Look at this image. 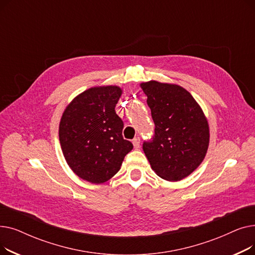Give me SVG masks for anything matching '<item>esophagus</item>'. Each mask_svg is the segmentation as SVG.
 Listing matches in <instances>:
<instances>
[{
  "instance_id": "1",
  "label": "esophagus",
  "mask_w": 255,
  "mask_h": 255,
  "mask_svg": "<svg viewBox=\"0 0 255 255\" xmlns=\"http://www.w3.org/2000/svg\"><path fill=\"white\" fill-rule=\"evenodd\" d=\"M132 143H133V145H134L135 149H138L139 146H140V138L138 136L134 137V138L132 139Z\"/></svg>"
}]
</instances>
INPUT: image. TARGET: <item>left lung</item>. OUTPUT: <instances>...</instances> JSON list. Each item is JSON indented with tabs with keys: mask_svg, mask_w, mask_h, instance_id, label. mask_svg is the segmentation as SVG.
<instances>
[{
	"mask_svg": "<svg viewBox=\"0 0 255 255\" xmlns=\"http://www.w3.org/2000/svg\"><path fill=\"white\" fill-rule=\"evenodd\" d=\"M155 124L142 143L152 169L167 181H180L203 162L209 146L208 121L184 88L151 80L140 85Z\"/></svg>",
	"mask_w": 255,
	"mask_h": 255,
	"instance_id": "left-lung-1",
	"label": "left lung"
}]
</instances>
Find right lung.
<instances>
[{"mask_svg":"<svg viewBox=\"0 0 255 255\" xmlns=\"http://www.w3.org/2000/svg\"><path fill=\"white\" fill-rule=\"evenodd\" d=\"M121 94L116 86L91 88L75 97L62 116L59 137L64 157L88 182L109 181L133 149L123 138L124 123L115 110Z\"/></svg>","mask_w":255,"mask_h":255,"instance_id":"1","label":"right lung"}]
</instances>
